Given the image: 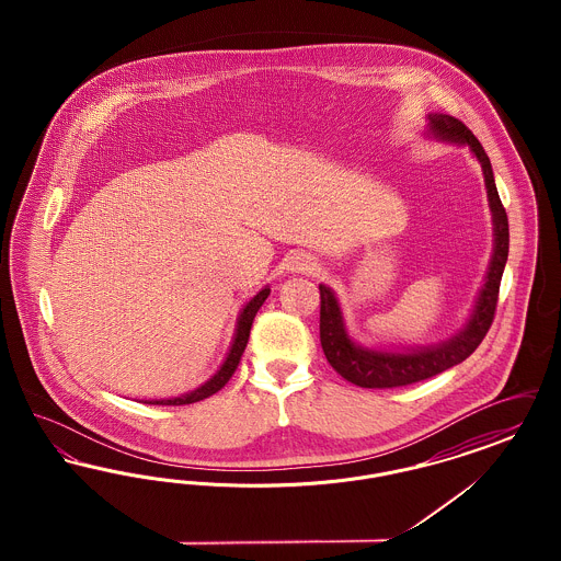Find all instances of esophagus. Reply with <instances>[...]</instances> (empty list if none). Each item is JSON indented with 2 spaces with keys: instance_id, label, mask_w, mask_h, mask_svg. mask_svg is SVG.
<instances>
[{
  "instance_id": "1",
  "label": "esophagus",
  "mask_w": 561,
  "mask_h": 561,
  "mask_svg": "<svg viewBox=\"0 0 561 561\" xmlns=\"http://www.w3.org/2000/svg\"><path fill=\"white\" fill-rule=\"evenodd\" d=\"M288 267L294 273H313V271H318V261L309 252H294Z\"/></svg>"
}]
</instances>
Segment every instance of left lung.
<instances>
[{
  "label": "left lung",
  "mask_w": 561,
  "mask_h": 561,
  "mask_svg": "<svg viewBox=\"0 0 561 561\" xmlns=\"http://www.w3.org/2000/svg\"><path fill=\"white\" fill-rule=\"evenodd\" d=\"M428 128L437 138L453 140L458 145H469V149L480 160L492 220H494V254H492L488 277L469 323L448 343H442L439 347L412 351V353H385V351L357 347L345 332V323H343L336 296L330 288L320 286V341L325 359L345 380L364 389L405 387L412 382L427 380L431 376L442 374L456 364L465 362L476 348L480 347L496 313L501 279H503L508 256V220L494 185L490 158L485 156L476 134L453 115H444V113L428 115Z\"/></svg>",
  "instance_id": "obj_1"
}]
</instances>
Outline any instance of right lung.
I'll list each match as a JSON object with an SVG mask.
<instances>
[{"instance_id":"1","label":"right lung","mask_w":561,"mask_h":561,"mask_svg":"<svg viewBox=\"0 0 561 561\" xmlns=\"http://www.w3.org/2000/svg\"><path fill=\"white\" fill-rule=\"evenodd\" d=\"M268 293H271L268 288L261 290V293L256 294V296H254V298H252V300H250V302L243 307L240 321H238L236 341H233V345H231V351H229V355H227L225 364L220 366V370L214 374L213 378H210L206 385H202L199 389L191 391V393H187V396H181V398H172V400L147 401V403H156V405H185V403H195V401L206 400V398L214 396L216 391H220V389H222V387L229 382V378L236 374L238 366H240L241 355H243L245 345H248V339H250V328H252V321H254V318H256L259 309L263 307V302L267 300Z\"/></svg>"}]
</instances>
